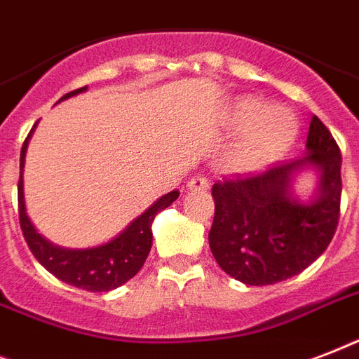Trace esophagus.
Returning a JSON list of instances; mask_svg holds the SVG:
<instances>
[{
  "label": "esophagus",
  "instance_id": "obj_1",
  "mask_svg": "<svg viewBox=\"0 0 359 359\" xmlns=\"http://www.w3.org/2000/svg\"><path fill=\"white\" fill-rule=\"evenodd\" d=\"M208 188H210V184H208L207 177H203V175H196L188 180V190L191 191H207Z\"/></svg>",
  "mask_w": 359,
  "mask_h": 359
}]
</instances>
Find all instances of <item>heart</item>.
Returning <instances> with one entry per match:
<instances>
[{
	"instance_id": "obj_1",
	"label": "heart",
	"mask_w": 359,
	"mask_h": 359,
	"mask_svg": "<svg viewBox=\"0 0 359 359\" xmlns=\"http://www.w3.org/2000/svg\"><path fill=\"white\" fill-rule=\"evenodd\" d=\"M231 130L242 132L222 156V168L233 175L261 173L287 154L300 124L285 106L257 97L236 98L227 111Z\"/></svg>"
}]
</instances>
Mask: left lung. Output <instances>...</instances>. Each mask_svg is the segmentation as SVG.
I'll return each instance as SVG.
<instances>
[{
	"instance_id": "obj_1",
	"label": "left lung",
	"mask_w": 359,
	"mask_h": 359,
	"mask_svg": "<svg viewBox=\"0 0 359 359\" xmlns=\"http://www.w3.org/2000/svg\"><path fill=\"white\" fill-rule=\"evenodd\" d=\"M307 154L264 173L216 182L208 244L224 272L245 285H273L306 270L323 255L339 224L341 151L313 115ZM306 168L319 173L307 203L292 196V180Z\"/></svg>"
}]
</instances>
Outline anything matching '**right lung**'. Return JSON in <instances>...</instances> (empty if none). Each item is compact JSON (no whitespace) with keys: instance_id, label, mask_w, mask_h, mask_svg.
Instances as JSON below:
<instances>
[{"instance_id":"obj_1","label":"right lung","mask_w":359,"mask_h":359,"mask_svg":"<svg viewBox=\"0 0 359 359\" xmlns=\"http://www.w3.org/2000/svg\"><path fill=\"white\" fill-rule=\"evenodd\" d=\"M83 91H87V87H80L76 91L67 93L61 100L74 97V95ZM31 134H33V130L25 137L22 152H20L18 180L20 227H22V233H24V238L29 245L31 253L48 272L53 273L55 278L65 281V283L72 285V287L91 290V292H108V290L117 289L141 270L152 245V219L160 210L168 208L179 197V191L173 190L160 197L158 201H154L151 207L147 208L145 212L137 216L123 233H119L106 244L83 248V250H70V248L55 245L36 233L31 219L27 218V212H25L22 169H24L25 151H27Z\"/></svg>"}]
</instances>
